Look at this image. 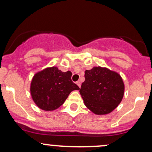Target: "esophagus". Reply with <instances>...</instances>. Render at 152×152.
<instances>
[{
    "label": "esophagus",
    "instance_id": "esophagus-1",
    "mask_svg": "<svg viewBox=\"0 0 152 152\" xmlns=\"http://www.w3.org/2000/svg\"><path fill=\"white\" fill-rule=\"evenodd\" d=\"M76 84L78 85V87H79V88H80V87H81V82H80L79 81H78L77 82H76Z\"/></svg>",
    "mask_w": 152,
    "mask_h": 152
}]
</instances>
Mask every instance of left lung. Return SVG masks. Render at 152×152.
<instances>
[{
	"mask_svg": "<svg viewBox=\"0 0 152 152\" xmlns=\"http://www.w3.org/2000/svg\"><path fill=\"white\" fill-rule=\"evenodd\" d=\"M84 76L79 92L85 106L96 115L114 111L124 94V83L120 74L108 68L95 66L85 71Z\"/></svg>",
	"mask_w": 152,
	"mask_h": 152,
	"instance_id": "obj_1",
	"label": "left lung"
}]
</instances>
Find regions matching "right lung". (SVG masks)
<instances>
[{"label":"right lung","instance_id":"obj_1","mask_svg":"<svg viewBox=\"0 0 152 152\" xmlns=\"http://www.w3.org/2000/svg\"><path fill=\"white\" fill-rule=\"evenodd\" d=\"M71 71L63 72L56 66L47 67L34 74L30 92L33 101L39 109L50 111L65 102L72 91L79 90L71 81Z\"/></svg>","mask_w":152,"mask_h":152}]
</instances>
